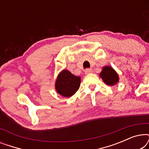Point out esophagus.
<instances>
[{
    "instance_id": "esophagus-1",
    "label": "esophagus",
    "mask_w": 149,
    "mask_h": 149,
    "mask_svg": "<svg viewBox=\"0 0 149 149\" xmlns=\"http://www.w3.org/2000/svg\"><path fill=\"white\" fill-rule=\"evenodd\" d=\"M91 72H92V70H91V69H90V68H87V69H86V70H85V73L86 74H91Z\"/></svg>"
}]
</instances>
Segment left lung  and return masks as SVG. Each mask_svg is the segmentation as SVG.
Here are the masks:
<instances>
[{
  "label": "left lung",
  "mask_w": 149,
  "mask_h": 149,
  "mask_svg": "<svg viewBox=\"0 0 149 149\" xmlns=\"http://www.w3.org/2000/svg\"><path fill=\"white\" fill-rule=\"evenodd\" d=\"M99 76L106 84L110 86L116 85L119 81V77L117 72L114 70L113 67L110 66H104Z\"/></svg>",
  "instance_id": "left-lung-1"
}]
</instances>
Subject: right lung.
Returning a JSON list of instances; mask_svg holds the SVG:
<instances>
[{"mask_svg": "<svg viewBox=\"0 0 149 149\" xmlns=\"http://www.w3.org/2000/svg\"><path fill=\"white\" fill-rule=\"evenodd\" d=\"M81 85V77L72 74L68 70H62L57 77L55 89L63 97H69L74 94Z\"/></svg>", "mask_w": 149, "mask_h": 149, "instance_id": "right-lung-1", "label": "right lung"}]
</instances>
